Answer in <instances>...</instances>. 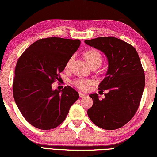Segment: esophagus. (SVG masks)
Returning a JSON list of instances; mask_svg holds the SVG:
<instances>
[{
	"mask_svg": "<svg viewBox=\"0 0 157 157\" xmlns=\"http://www.w3.org/2000/svg\"><path fill=\"white\" fill-rule=\"evenodd\" d=\"M79 95H80V97H86V95L84 94H82V93H79Z\"/></svg>",
	"mask_w": 157,
	"mask_h": 157,
	"instance_id": "34e87169",
	"label": "esophagus"
}]
</instances>
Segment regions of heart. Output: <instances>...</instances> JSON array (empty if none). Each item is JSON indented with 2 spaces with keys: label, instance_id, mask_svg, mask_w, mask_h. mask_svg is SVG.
I'll list each match as a JSON object with an SVG mask.
<instances>
[{
  "label": "heart",
  "instance_id": "heart-1",
  "mask_svg": "<svg viewBox=\"0 0 157 157\" xmlns=\"http://www.w3.org/2000/svg\"><path fill=\"white\" fill-rule=\"evenodd\" d=\"M84 57L85 59H86V62L89 64L90 66H91L92 65H94V64H98L100 66L102 62V57L101 54L95 49H89L88 50L87 52H85ZM73 60H74L73 56L68 59L66 65V68L70 67V66H71ZM72 83L75 87L77 88V89L82 90V91H85V90L88 89V86H89V85L92 83V81L91 80H87V79L78 78L74 80Z\"/></svg>",
  "mask_w": 157,
  "mask_h": 157
}]
</instances>
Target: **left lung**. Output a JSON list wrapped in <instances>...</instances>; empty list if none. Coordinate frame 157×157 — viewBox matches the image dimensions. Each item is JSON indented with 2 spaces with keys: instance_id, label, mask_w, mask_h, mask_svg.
<instances>
[{
  "instance_id": "1",
  "label": "left lung",
  "mask_w": 157,
  "mask_h": 157,
  "mask_svg": "<svg viewBox=\"0 0 157 157\" xmlns=\"http://www.w3.org/2000/svg\"><path fill=\"white\" fill-rule=\"evenodd\" d=\"M85 43L102 51L109 60L106 76L99 85V90H107L108 93L102 100L97 94L89 95L93 105L88 115L102 129H118L133 118L141 101L145 77L140 57L134 46L114 37H100Z\"/></svg>"
}]
</instances>
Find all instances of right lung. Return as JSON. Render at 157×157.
Masks as SVG:
<instances>
[{
	"label": "right lung",
	"mask_w": 157,
	"mask_h": 157,
	"mask_svg": "<svg viewBox=\"0 0 157 157\" xmlns=\"http://www.w3.org/2000/svg\"><path fill=\"white\" fill-rule=\"evenodd\" d=\"M80 45V40L47 37L26 48L17 60L12 84L17 108L29 123L51 130L64 121L79 94L71 86L52 90L60 73Z\"/></svg>",
	"instance_id": "add662e5"
}]
</instances>
